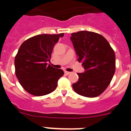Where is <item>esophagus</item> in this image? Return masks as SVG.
Instances as JSON below:
<instances>
[{
    "mask_svg": "<svg viewBox=\"0 0 131 131\" xmlns=\"http://www.w3.org/2000/svg\"><path fill=\"white\" fill-rule=\"evenodd\" d=\"M64 73H65V74H66V75H69V74H70V73H71V72H69V71H65Z\"/></svg>",
    "mask_w": 131,
    "mask_h": 131,
    "instance_id": "esophagus-1",
    "label": "esophagus"
}]
</instances>
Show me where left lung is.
Returning a JSON list of instances; mask_svg holds the SVG:
<instances>
[{"label": "left lung", "instance_id": "obj_1", "mask_svg": "<svg viewBox=\"0 0 131 131\" xmlns=\"http://www.w3.org/2000/svg\"><path fill=\"white\" fill-rule=\"evenodd\" d=\"M71 40L77 60L85 70L77 73L79 80L73 84V89L83 96H98L108 86L114 75L115 52L102 35L91 31L71 33Z\"/></svg>", "mask_w": 131, "mask_h": 131}]
</instances>
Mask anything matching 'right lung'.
Here are the masks:
<instances>
[{
    "mask_svg": "<svg viewBox=\"0 0 131 131\" xmlns=\"http://www.w3.org/2000/svg\"><path fill=\"white\" fill-rule=\"evenodd\" d=\"M63 35H38L24 41L19 47L14 60L16 75L22 87L32 95L51 93L63 75L62 69L47 63L54 45Z\"/></svg>",
    "mask_w": 131,
    "mask_h": 131,
    "instance_id": "add662e5",
    "label": "right lung"
}]
</instances>
